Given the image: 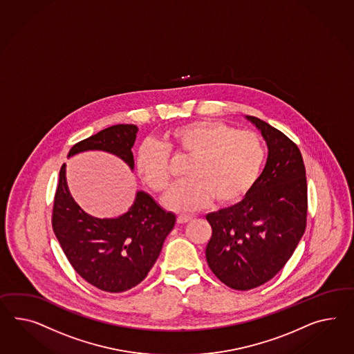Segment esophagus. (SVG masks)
Returning a JSON list of instances; mask_svg holds the SVG:
<instances>
[{
	"instance_id": "obj_1",
	"label": "esophagus",
	"mask_w": 354,
	"mask_h": 354,
	"mask_svg": "<svg viewBox=\"0 0 354 354\" xmlns=\"http://www.w3.org/2000/svg\"><path fill=\"white\" fill-rule=\"evenodd\" d=\"M189 221H191V217H187V216H178V217H177V223H178V225H185V223H187Z\"/></svg>"
}]
</instances>
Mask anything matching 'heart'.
Segmentation results:
<instances>
[{"label":"heart","mask_w":354,"mask_h":354,"mask_svg":"<svg viewBox=\"0 0 354 354\" xmlns=\"http://www.w3.org/2000/svg\"><path fill=\"white\" fill-rule=\"evenodd\" d=\"M169 153L186 155L190 178L174 186L164 207L176 213H191L208 207H234L249 196L261 180L266 147L254 132L237 131L218 120H194L173 128L163 144L145 142L138 149L137 172L155 192L171 185Z\"/></svg>","instance_id":"b5f03b06"}]
</instances>
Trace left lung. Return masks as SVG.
Masks as SVG:
<instances>
[{
	"mask_svg": "<svg viewBox=\"0 0 354 354\" xmlns=\"http://www.w3.org/2000/svg\"><path fill=\"white\" fill-rule=\"evenodd\" d=\"M268 147L261 180L240 204L209 213V268L235 290L270 281L290 259L307 226V178L298 146L264 120L246 115Z\"/></svg>",
	"mask_w": 354,
	"mask_h": 354,
	"instance_id": "obj_1",
	"label": "left lung"
}]
</instances>
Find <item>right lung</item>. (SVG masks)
Here are the masks:
<instances>
[{
    "instance_id": "right-lung-1",
    "label": "right lung",
    "mask_w": 354,
    "mask_h": 354,
    "mask_svg": "<svg viewBox=\"0 0 354 354\" xmlns=\"http://www.w3.org/2000/svg\"><path fill=\"white\" fill-rule=\"evenodd\" d=\"M137 131L135 124L105 128L77 142L68 156L101 150L117 155L133 171L131 149ZM174 223L176 216L160 208L144 191H137L135 203L124 214L92 217L73 199L63 164L55 194L53 228L75 272L95 288L122 292L138 285L156 262Z\"/></svg>"
}]
</instances>
